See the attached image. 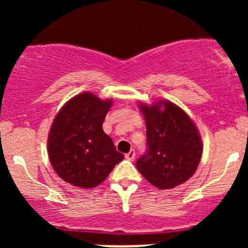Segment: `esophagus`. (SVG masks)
<instances>
[{
    "label": "esophagus",
    "instance_id": "1",
    "mask_svg": "<svg viewBox=\"0 0 248 248\" xmlns=\"http://www.w3.org/2000/svg\"><path fill=\"white\" fill-rule=\"evenodd\" d=\"M126 158H127L128 161H133L134 158H135V150L130 149L129 152L126 154Z\"/></svg>",
    "mask_w": 248,
    "mask_h": 248
}]
</instances>
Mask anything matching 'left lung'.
Returning a JSON list of instances; mask_svg holds the SVG:
<instances>
[{"label": "left lung", "mask_w": 248, "mask_h": 248, "mask_svg": "<svg viewBox=\"0 0 248 248\" xmlns=\"http://www.w3.org/2000/svg\"><path fill=\"white\" fill-rule=\"evenodd\" d=\"M147 126V150L136 168L158 189H172L195 173L203 144L189 115L168 100L140 104Z\"/></svg>", "instance_id": "8db88e82"}]
</instances>
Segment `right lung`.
<instances>
[{"mask_svg":"<svg viewBox=\"0 0 248 248\" xmlns=\"http://www.w3.org/2000/svg\"><path fill=\"white\" fill-rule=\"evenodd\" d=\"M112 100L91 92L69 100L53 120L47 139L49 158L57 175L75 186L91 189L106 179L124 154L102 129Z\"/></svg>","mask_w":248,"mask_h":248,"instance_id":"right-lung-1","label":"right lung"}]
</instances>
